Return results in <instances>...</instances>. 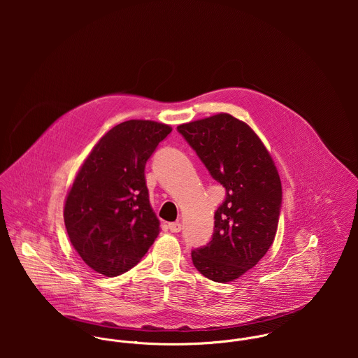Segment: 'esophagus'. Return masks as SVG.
Masks as SVG:
<instances>
[{
    "label": "esophagus",
    "instance_id": "1",
    "mask_svg": "<svg viewBox=\"0 0 358 358\" xmlns=\"http://www.w3.org/2000/svg\"><path fill=\"white\" fill-rule=\"evenodd\" d=\"M168 229L172 233H179L182 230V224L179 222H172V223H168Z\"/></svg>",
    "mask_w": 358,
    "mask_h": 358
}]
</instances>
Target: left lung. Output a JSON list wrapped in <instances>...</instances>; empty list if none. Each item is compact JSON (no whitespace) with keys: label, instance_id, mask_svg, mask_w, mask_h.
Returning <instances> with one entry per match:
<instances>
[{"label":"left lung","instance_id":"1","mask_svg":"<svg viewBox=\"0 0 358 358\" xmlns=\"http://www.w3.org/2000/svg\"><path fill=\"white\" fill-rule=\"evenodd\" d=\"M178 131L226 190L212 238L192 251L193 264L212 281H233L274 241L282 201L280 175L252 128L227 113L182 124Z\"/></svg>","mask_w":358,"mask_h":358}]
</instances>
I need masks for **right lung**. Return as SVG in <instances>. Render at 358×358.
Listing matches in <instances>:
<instances>
[{
	"label": "right lung",
	"instance_id": "right-lung-1",
	"mask_svg": "<svg viewBox=\"0 0 358 358\" xmlns=\"http://www.w3.org/2000/svg\"><path fill=\"white\" fill-rule=\"evenodd\" d=\"M172 128L129 120L111 128L81 165L64 203V224L81 259L106 277L146 255L159 233L145 166Z\"/></svg>",
	"mask_w": 358,
	"mask_h": 358
}]
</instances>
